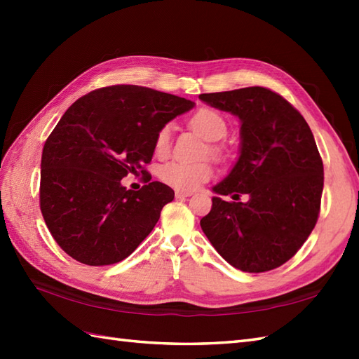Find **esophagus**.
I'll use <instances>...</instances> for the list:
<instances>
[{
    "label": "esophagus",
    "instance_id": "obj_1",
    "mask_svg": "<svg viewBox=\"0 0 359 359\" xmlns=\"http://www.w3.org/2000/svg\"><path fill=\"white\" fill-rule=\"evenodd\" d=\"M193 193L191 191H184V189H175V197L177 199H185V197H189Z\"/></svg>",
    "mask_w": 359,
    "mask_h": 359
}]
</instances>
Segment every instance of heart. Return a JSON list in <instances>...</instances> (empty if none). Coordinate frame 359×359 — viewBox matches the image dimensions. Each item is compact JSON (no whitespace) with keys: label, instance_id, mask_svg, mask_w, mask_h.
I'll use <instances>...</instances> for the list:
<instances>
[{"label":"heart","instance_id":"1","mask_svg":"<svg viewBox=\"0 0 359 359\" xmlns=\"http://www.w3.org/2000/svg\"><path fill=\"white\" fill-rule=\"evenodd\" d=\"M189 125H191L197 133H199L203 139L210 142L222 140L228 133V123L225 117L217 109L210 108V106H203V108L197 109L191 118H189ZM171 134L172 128L171 125H163L158 129L154 139V152L157 156H166L171 149ZM211 152L216 156H220L224 152L222 147L219 144H212ZM215 170L208 162H187V160L174 158L170 162L163 163L158 170V177L162 179L165 184L171 185L177 189H184V191H191L196 189L203 182H207L212 177Z\"/></svg>","mask_w":359,"mask_h":359}]
</instances>
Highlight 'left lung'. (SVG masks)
<instances>
[{
    "label": "left lung",
    "mask_w": 359,
    "mask_h": 359,
    "mask_svg": "<svg viewBox=\"0 0 359 359\" xmlns=\"http://www.w3.org/2000/svg\"><path fill=\"white\" fill-rule=\"evenodd\" d=\"M201 100L242 121L241 156L212 188L201 226L228 264L247 273L274 270L290 261L318 222L324 165L301 112L262 86L201 94ZM241 195H248L247 203Z\"/></svg>",
    "instance_id": "8db88e82"
}]
</instances>
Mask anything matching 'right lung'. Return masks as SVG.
<instances>
[{"instance_id": "right-lung-1", "label": "right lung", "mask_w": 359, "mask_h": 359, "mask_svg": "<svg viewBox=\"0 0 359 359\" xmlns=\"http://www.w3.org/2000/svg\"><path fill=\"white\" fill-rule=\"evenodd\" d=\"M193 102L143 86L114 85L79 98L48 137L40 208L52 238L86 265L123 261L152 231L172 189L144 170L160 128ZM128 173L145 175L139 192Z\"/></svg>"}]
</instances>
